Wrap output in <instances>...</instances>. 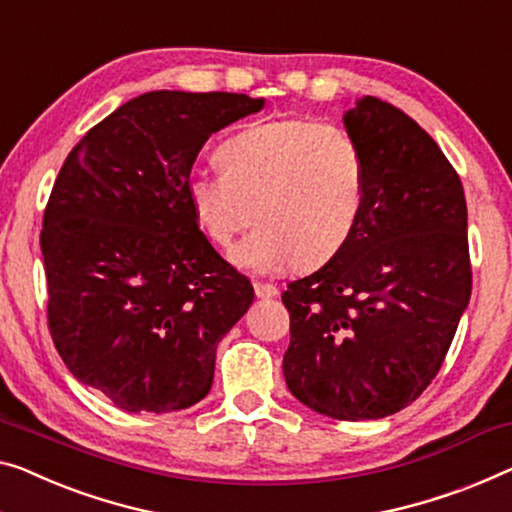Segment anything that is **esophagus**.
Returning a JSON list of instances; mask_svg holds the SVG:
<instances>
[{"instance_id": "esophagus-1", "label": "esophagus", "mask_w": 512, "mask_h": 512, "mask_svg": "<svg viewBox=\"0 0 512 512\" xmlns=\"http://www.w3.org/2000/svg\"><path fill=\"white\" fill-rule=\"evenodd\" d=\"M255 296L257 299H276L278 296V287L266 285V282H255Z\"/></svg>"}]
</instances>
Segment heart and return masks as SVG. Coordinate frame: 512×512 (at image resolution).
Segmentation results:
<instances>
[{"label":"heart","instance_id":"obj_1","mask_svg":"<svg viewBox=\"0 0 512 512\" xmlns=\"http://www.w3.org/2000/svg\"><path fill=\"white\" fill-rule=\"evenodd\" d=\"M220 172L186 183L195 225L227 248L253 211L257 230L232 253L241 269L282 273L319 266L345 248L365 202L358 144L335 126L269 119L243 126L216 151Z\"/></svg>","mask_w":512,"mask_h":512}]
</instances>
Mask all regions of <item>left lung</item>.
Listing matches in <instances>:
<instances>
[{
	"instance_id": "1",
	"label": "left lung",
	"mask_w": 512,
	"mask_h": 512,
	"mask_svg": "<svg viewBox=\"0 0 512 512\" xmlns=\"http://www.w3.org/2000/svg\"><path fill=\"white\" fill-rule=\"evenodd\" d=\"M365 202L338 255L289 282L287 388L338 421L407 407L437 375L471 296L460 177L414 119L375 96L345 112Z\"/></svg>"
}]
</instances>
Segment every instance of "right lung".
<instances>
[{
	"mask_svg": "<svg viewBox=\"0 0 512 512\" xmlns=\"http://www.w3.org/2000/svg\"><path fill=\"white\" fill-rule=\"evenodd\" d=\"M264 103L149 91L61 165L41 232L50 333L71 375L119 409L167 414L207 398L218 342L255 299L195 225L186 183L204 142Z\"/></svg>",
	"mask_w": 512,
	"mask_h": 512,
	"instance_id": "obj_1",
	"label": "right lung"
}]
</instances>
